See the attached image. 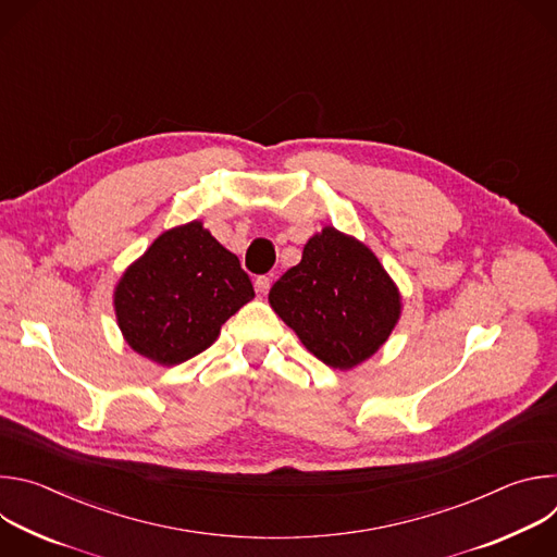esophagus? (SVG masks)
Instances as JSON below:
<instances>
[{
    "mask_svg": "<svg viewBox=\"0 0 557 557\" xmlns=\"http://www.w3.org/2000/svg\"><path fill=\"white\" fill-rule=\"evenodd\" d=\"M256 290H258L260 295H267V293L271 290V277H267V275H260V277L256 280Z\"/></svg>",
    "mask_w": 557,
    "mask_h": 557,
    "instance_id": "obj_1",
    "label": "esophagus"
}]
</instances>
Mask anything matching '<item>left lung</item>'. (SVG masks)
<instances>
[{
    "label": "left lung",
    "mask_w": 557,
    "mask_h": 557,
    "mask_svg": "<svg viewBox=\"0 0 557 557\" xmlns=\"http://www.w3.org/2000/svg\"><path fill=\"white\" fill-rule=\"evenodd\" d=\"M271 308L299 342L331 368L372 357L401 317V295L357 237L324 226L269 293Z\"/></svg>",
    "instance_id": "1"
}]
</instances>
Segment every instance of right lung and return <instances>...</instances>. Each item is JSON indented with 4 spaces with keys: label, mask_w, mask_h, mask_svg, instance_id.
<instances>
[{
    "label": "right lung",
    "mask_w": 557,
    "mask_h": 557,
    "mask_svg": "<svg viewBox=\"0 0 557 557\" xmlns=\"http://www.w3.org/2000/svg\"><path fill=\"white\" fill-rule=\"evenodd\" d=\"M256 297L240 260L194 220L158 235L114 290L119 329L138 355L176 366L207 350Z\"/></svg>",
    "instance_id": "right-lung-1"
}]
</instances>
